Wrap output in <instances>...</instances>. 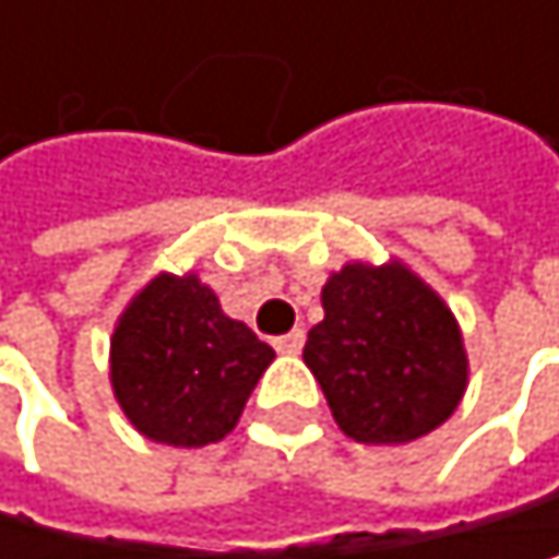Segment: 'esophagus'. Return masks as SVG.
I'll list each match as a JSON object with an SVG mask.
<instances>
[{
    "label": "esophagus",
    "instance_id": "obj_1",
    "mask_svg": "<svg viewBox=\"0 0 559 559\" xmlns=\"http://www.w3.org/2000/svg\"><path fill=\"white\" fill-rule=\"evenodd\" d=\"M301 345H305V332H301V329H295V332H288V335H277V338H274V348L282 352V355H298Z\"/></svg>",
    "mask_w": 559,
    "mask_h": 559
}]
</instances>
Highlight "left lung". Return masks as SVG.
<instances>
[{
  "label": "left lung",
  "instance_id": "1",
  "mask_svg": "<svg viewBox=\"0 0 559 559\" xmlns=\"http://www.w3.org/2000/svg\"><path fill=\"white\" fill-rule=\"evenodd\" d=\"M325 318L305 361L355 442H413L442 426L466 392L456 318L402 264H345L321 288Z\"/></svg>",
  "mask_w": 559,
  "mask_h": 559
}]
</instances>
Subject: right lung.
<instances>
[{"label":"right lung","instance_id":"1","mask_svg":"<svg viewBox=\"0 0 559 559\" xmlns=\"http://www.w3.org/2000/svg\"><path fill=\"white\" fill-rule=\"evenodd\" d=\"M271 358L274 348L227 318L194 274H160L120 318L110 376L146 439L190 449L234 429Z\"/></svg>","mask_w":559,"mask_h":559}]
</instances>
